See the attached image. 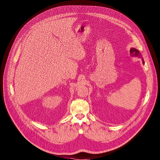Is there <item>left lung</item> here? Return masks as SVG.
Returning <instances> with one entry per match:
<instances>
[{
	"label": "left lung",
	"mask_w": 160,
	"mask_h": 160,
	"mask_svg": "<svg viewBox=\"0 0 160 160\" xmlns=\"http://www.w3.org/2000/svg\"><path fill=\"white\" fill-rule=\"evenodd\" d=\"M130 55H132V57H133V56H135V57H138V58H142L143 63L145 64L144 60L142 58V54H141V53L139 52V50H138L137 49H136L134 48H130Z\"/></svg>",
	"instance_id": "obj_1"
}]
</instances>
